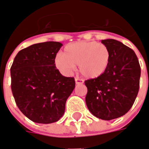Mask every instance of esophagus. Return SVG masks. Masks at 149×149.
Segmentation results:
<instances>
[{
    "mask_svg": "<svg viewBox=\"0 0 149 149\" xmlns=\"http://www.w3.org/2000/svg\"><path fill=\"white\" fill-rule=\"evenodd\" d=\"M75 81H76V84H81L84 83V80L80 79V78H78V77L75 78Z\"/></svg>",
    "mask_w": 149,
    "mask_h": 149,
    "instance_id": "obj_1",
    "label": "esophagus"
}]
</instances>
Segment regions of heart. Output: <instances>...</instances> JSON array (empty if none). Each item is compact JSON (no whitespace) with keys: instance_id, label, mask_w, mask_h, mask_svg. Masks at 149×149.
Wrapping results in <instances>:
<instances>
[{"instance_id":"b5f03b06","label":"heart","mask_w":149,"mask_h":149,"mask_svg":"<svg viewBox=\"0 0 149 149\" xmlns=\"http://www.w3.org/2000/svg\"><path fill=\"white\" fill-rule=\"evenodd\" d=\"M110 52L105 45L96 41H80L65 46L63 54L54 59L56 68L69 74L79 65L82 75L88 78H97L106 72L109 65Z\"/></svg>"}]
</instances>
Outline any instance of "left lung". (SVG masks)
<instances>
[{
  "instance_id": "obj_1",
  "label": "left lung",
  "mask_w": 149,
  "mask_h": 149,
  "mask_svg": "<svg viewBox=\"0 0 149 149\" xmlns=\"http://www.w3.org/2000/svg\"><path fill=\"white\" fill-rule=\"evenodd\" d=\"M109 48V65L97 78L84 81L85 102L96 117L104 120L118 118L129 111L140 88L141 66L135 52L116 40H102Z\"/></svg>"
}]
</instances>
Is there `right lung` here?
Wrapping results in <instances>:
<instances>
[{
	"label": "right lung",
	"mask_w": 149,
	"mask_h": 149,
	"mask_svg": "<svg viewBox=\"0 0 149 149\" xmlns=\"http://www.w3.org/2000/svg\"><path fill=\"white\" fill-rule=\"evenodd\" d=\"M61 46L56 41L34 44L18 52L11 66L15 101L32 121L51 124L59 120L74 89V78L62 76L56 68L54 59Z\"/></svg>",
	"instance_id": "right-lung-1"
}]
</instances>
